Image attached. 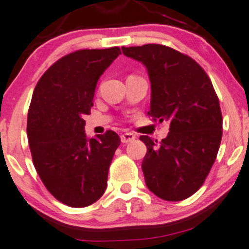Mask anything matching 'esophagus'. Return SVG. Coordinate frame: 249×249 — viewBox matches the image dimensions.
<instances>
[{
	"label": "esophagus",
	"mask_w": 249,
	"mask_h": 249,
	"mask_svg": "<svg viewBox=\"0 0 249 249\" xmlns=\"http://www.w3.org/2000/svg\"><path fill=\"white\" fill-rule=\"evenodd\" d=\"M135 138H136V136L133 135V133H130V132L123 133V135L120 136V141H122V143H124V144L135 141Z\"/></svg>",
	"instance_id": "1"
}]
</instances>
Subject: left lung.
Instances as JSON below:
<instances>
[{
	"instance_id": "8db88e82",
	"label": "left lung",
	"mask_w": 249,
	"mask_h": 249,
	"mask_svg": "<svg viewBox=\"0 0 249 249\" xmlns=\"http://www.w3.org/2000/svg\"><path fill=\"white\" fill-rule=\"evenodd\" d=\"M142 62L151 84L149 114L170 124L162 142L141 136L147 147L142 163L150 191L182 201L203 184L222 138V114L209 76L195 60L163 45L122 47Z\"/></svg>"
}]
</instances>
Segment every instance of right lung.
<instances>
[{
    "label": "right lung",
    "instance_id": "obj_1",
    "mask_svg": "<svg viewBox=\"0 0 249 249\" xmlns=\"http://www.w3.org/2000/svg\"><path fill=\"white\" fill-rule=\"evenodd\" d=\"M120 49H81L64 56L41 76L33 93L27 135L33 163L49 193L62 203L83 208L99 200L120 138L113 131L87 138L99 78Z\"/></svg>",
    "mask_w": 249,
    "mask_h": 249
}]
</instances>
